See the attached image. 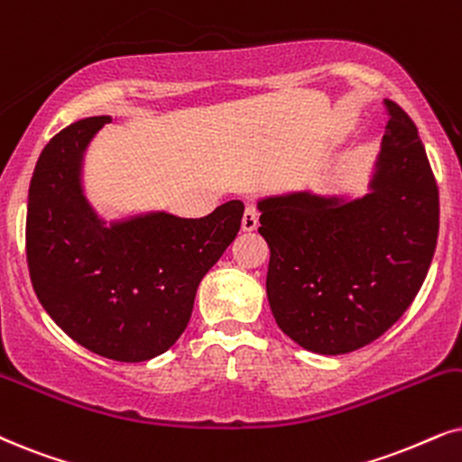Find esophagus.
Returning a JSON list of instances; mask_svg holds the SVG:
<instances>
[{"mask_svg":"<svg viewBox=\"0 0 462 462\" xmlns=\"http://www.w3.org/2000/svg\"><path fill=\"white\" fill-rule=\"evenodd\" d=\"M258 227V211L254 207H247L243 213V230L254 232Z\"/></svg>","mask_w":462,"mask_h":462,"instance_id":"esophagus-1","label":"esophagus"}]
</instances>
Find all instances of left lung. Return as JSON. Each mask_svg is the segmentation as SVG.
<instances>
[{
  "instance_id": "left-lung-1",
  "label": "left lung",
  "mask_w": 462,
  "mask_h": 462,
  "mask_svg": "<svg viewBox=\"0 0 462 462\" xmlns=\"http://www.w3.org/2000/svg\"><path fill=\"white\" fill-rule=\"evenodd\" d=\"M371 194L299 191L258 202L271 247L274 322L315 354H347L382 337L416 299L439 232V189L418 127L386 100Z\"/></svg>"
}]
</instances>
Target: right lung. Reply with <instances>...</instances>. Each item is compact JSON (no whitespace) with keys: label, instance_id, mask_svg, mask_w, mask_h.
Returning a JSON list of instances; mask_svg holds the SVG:
<instances>
[{"label":"right lung","instance_id":"1","mask_svg":"<svg viewBox=\"0 0 462 462\" xmlns=\"http://www.w3.org/2000/svg\"><path fill=\"white\" fill-rule=\"evenodd\" d=\"M110 116L49 140L29 183L27 266L38 300L76 343L143 362L183 335L202 277L241 230L243 202L200 219L149 213L106 226L80 185L83 155Z\"/></svg>","mask_w":462,"mask_h":462}]
</instances>
